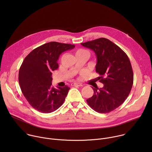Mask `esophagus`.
Masks as SVG:
<instances>
[{
	"mask_svg": "<svg viewBox=\"0 0 152 152\" xmlns=\"http://www.w3.org/2000/svg\"><path fill=\"white\" fill-rule=\"evenodd\" d=\"M72 86H82L83 85H82V84H81V83H77V82H76V83H72Z\"/></svg>",
	"mask_w": 152,
	"mask_h": 152,
	"instance_id": "1",
	"label": "esophagus"
}]
</instances>
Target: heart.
Here are the masks:
<instances>
[{"label": "heart", "instance_id": "b5f03b06", "mask_svg": "<svg viewBox=\"0 0 152 152\" xmlns=\"http://www.w3.org/2000/svg\"><path fill=\"white\" fill-rule=\"evenodd\" d=\"M80 54H85L89 56V52L84 49H78L76 52V55H80Z\"/></svg>", "mask_w": 152, "mask_h": 152}]
</instances>
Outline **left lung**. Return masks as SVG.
<instances>
[{
  "label": "left lung",
  "instance_id": "left-lung-1",
  "mask_svg": "<svg viewBox=\"0 0 152 152\" xmlns=\"http://www.w3.org/2000/svg\"><path fill=\"white\" fill-rule=\"evenodd\" d=\"M93 50L97 57L96 72L100 76L102 88H94L93 96L86 100L88 105L100 113H110L128 97L134 82L131 62L126 53L110 39L100 38L81 43Z\"/></svg>",
  "mask_w": 152,
  "mask_h": 152
}]
</instances>
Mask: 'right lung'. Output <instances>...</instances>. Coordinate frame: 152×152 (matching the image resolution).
<instances>
[{
  "instance_id": "right-lung-1",
  "label": "right lung",
  "mask_w": 152,
  "mask_h": 152,
  "mask_svg": "<svg viewBox=\"0 0 152 152\" xmlns=\"http://www.w3.org/2000/svg\"><path fill=\"white\" fill-rule=\"evenodd\" d=\"M75 45L52 41L31 52L23 60L18 73L21 91L29 103L42 113H50L63 104L70 87L54 88L52 72L58 69L60 55Z\"/></svg>"
}]
</instances>
